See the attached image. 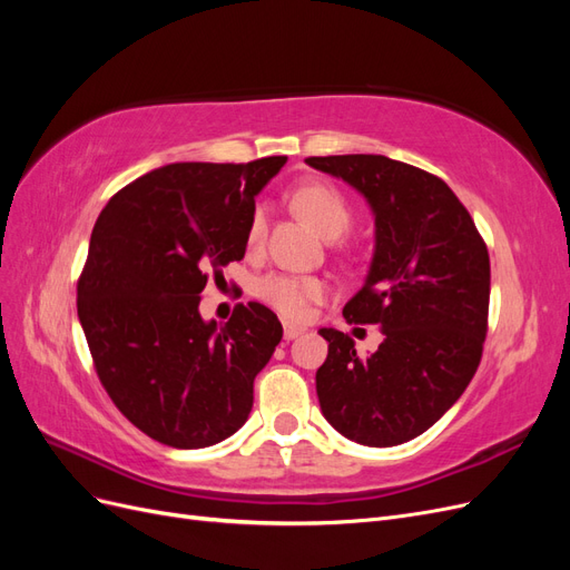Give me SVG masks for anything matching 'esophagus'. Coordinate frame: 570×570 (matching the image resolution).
<instances>
[{"label":"esophagus","instance_id":"1","mask_svg":"<svg viewBox=\"0 0 570 570\" xmlns=\"http://www.w3.org/2000/svg\"><path fill=\"white\" fill-rule=\"evenodd\" d=\"M306 331L304 325H295V323H285V331H283V335H285V340H295V337H299L302 333Z\"/></svg>","mask_w":570,"mask_h":570}]
</instances>
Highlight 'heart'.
Returning <instances> with one entry per match:
<instances>
[{"label":"heart","instance_id":"b5f03b06","mask_svg":"<svg viewBox=\"0 0 570 570\" xmlns=\"http://www.w3.org/2000/svg\"><path fill=\"white\" fill-rule=\"evenodd\" d=\"M295 206L314 226L327 237L335 239L350 228L352 212L347 199L342 197L337 187L327 183H306L297 187ZM266 235V206L256 204L249 216L247 239L249 245H262ZM256 295L262 297L275 312L287 318L306 316L308 306L318 302L325 295V285L318 278L308 275H292V273H271L258 281Z\"/></svg>","mask_w":570,"mask_h":570}]
</instances>
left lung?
<instances>
[{"instance_id": "8db88e82", "label": "left lung", "mask_w": 570, "mask_h": 570, "mask_svg": "<svg viewBox=\"0 0 570 570\" xmlns=\"http://www.w3.org/2000/svg\"><path fill=\"white\" fill-rule=\"evenodd\" d=\"M306 164L344 180L371 206L368 275L342 314L350 323H377L383 333L381 347L358 356L352 337L321 327V411L352 442H409L454 406L478 371L488 333V247L450 185L416 166L381 154Z\"/></svg>"}]
</instances>
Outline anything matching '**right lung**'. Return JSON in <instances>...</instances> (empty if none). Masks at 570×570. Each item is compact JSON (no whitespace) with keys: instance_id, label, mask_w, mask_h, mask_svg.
<instances>
[{"instance_id":"add662e5","label":"right lung","mask_w":570,"mask_h":570,"mask_svg":"<svg viewBox=\"0 0 570 570\" xmlns=\"http://www.w3.org/2000/svg\"><path fill=\"white\" fill-rule=\"evenodd\" d=\"M285 161L154 168L95 223L78 318L111 402L151 440L202 450L249 419L283 325L258 302L237 304L226 325L204 321L199 295L212 271L245 256L254 197Z\"/></svg>"}]
</instances>
